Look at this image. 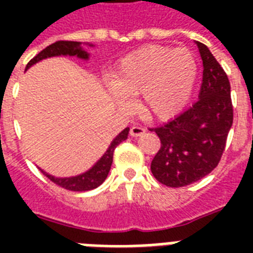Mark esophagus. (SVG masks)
Listing matches in <instances>:
<instances>
[{
  "label": "esophagus",
  "instance_id": "obj_1",
  "mask_svg": "<svg viewBox=\"0 0 253 253\" xmlns=\"http://www.w3.org/2000/svg\"><path fill=\"white\" fill-rule=\"evenodd\" d=\"M144 132H146V130H144L143 127H139V126H132L130 130V135L131 136H134V138L140 136V135H143Z\"/></svg>",
  "mask_w": 253,
  "mask_h": 253
}]
</instances>
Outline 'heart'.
<instances>
[{"label": "heart", "mask_w": 253, "mask_h": 253, "mask_svg": "<svg viewBox=\"0 0 253 253\" xmlns=\"http://www.w3.org/2000/svg\"><path fill=\"white\" fill-rule=\"evenodd\" d=\"M197 79V61L188 48L144 45L119 61L110 91L119 107L142 94L140 107L151 119L167 121L184 110Z\"/></svg>", "instance_id": "heart-1"}]
</instances>
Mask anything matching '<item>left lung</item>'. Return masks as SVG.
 Instances as JSON below:
<instances>
[{"label": "left lung", "mask_w": 253, "mask_h": 253, "mask_svg": "<svg viewBox=\"0 0 253 253\" xmlns=\"http://www.w3.org/2000/svg\"><path fill=\"white\" fill-rule=\"evenodd\" d=\"M196 44L204 64L198 101L170 122L151 130L162 142L151 172L170 188L193 184L218 166L234 119L227 75L204 43Z\"/></svg>", "instance_id": "1"}]
</instances>
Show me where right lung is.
I'll return each instance as SVG.
<instances>
[{
  "label": "right lung",
  "mask_w": 253,
  "mask_h": 253,
  "mask_svg": "<svg viewBox=\"0 0 253 253\" xmlns=\"http://www.w3.org/2000/svg\"><path fill=\"white\" fill-rule=\"evenodd\" d=\"M89 47H94L93 44H89ZM53 56H77L79 59L83 60H87L89 59V52L83 48L80 42H68V41H59L55 42L52 44H49L48 47H45L43 51L38 53L37 56L31 59L29 61V64L26 65V69H29L30 67H33L34 64H37L41 60L48 59V57ZM130 128L126 127L125 130L121 131L110 143V146L106 150V152L102 155V158L99 159L98 162L95 163L94 166L91 167L89 170L81 173L79 176L73 177H55L49 173L42 170V173L47 176L49 180L55 182L56 185L61 186V188L67 189V190H72V192H86V190H91L95 189L97 186L102 184L103 181L106 180L107 174L110 172L111 164H113V155H114V150L117 148L119 143H122L123 140H126L127 135H128Z\"/></svg>",
  "instance_id": "obj_1"
}]
</instances>
